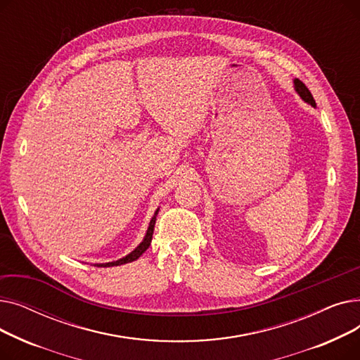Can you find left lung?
<instances>
[{"mask_svg": "<svg viewBox=\"0 0 360 360\" xmlns=\"http://www.w3.org/2000/svg\"><path fill=\"white\" fill-rule=\"evenodd\" d=\"M293 83H295V90L297 91V94L299 96L304 99L307 103H309L311 106H316V103H315V101H314V98H312V94H311V91L308 90V87L302 83L299 79H295L293 80Z\"/></svg>", "mask_w": 360, "mask_h": 360, "instance_id": "8db88e82", "label": "left lung"}]
</instances>
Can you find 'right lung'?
Returning <instances> with one entry per match:
<instances>
[{"instance_id": "1", "label": "right lung", "mask_w": 360, "mask_h": 360, "mask_svg": "<svg viewBox=\"0 0 360 360\" xmlns=\"http://www.w3.org/2000/svg\"><path fill=\"white\" fill-rule=\"evenodd\" d=\"M159 213V209L156 210L155 216L151 217L150 220V224H148V229L146 232V236L143 239V242L139 245V247L129 252L128 255H125L124 258H120L118 261H112V262H105V264H94L96 267H113V266H122V264H127V262H131V261H136L137 258H140V255L150 247V242H151V238H153V231H155V223H156V216Z\"/></svg>"}]
</instances>
